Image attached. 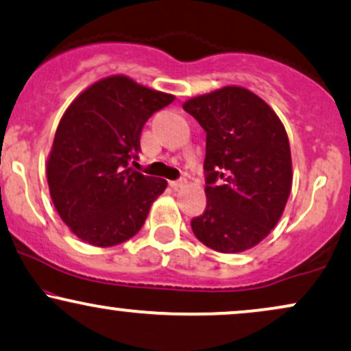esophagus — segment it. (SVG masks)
Instances as JSON below:
<instances>
[{
	"mask_svg": "<svg viewBox=\"0 0 351 351\" xmlns=\"http://www.w3.org/2000/svg\"><path fill=\"white\" fill-rule=\"evenodd\" d=\"M170 186L175 189V191H178V189L186 186V180L184 178H180V180H175V181H170Z\"/></svg>",
	"mask_w": 351,
	"mask_h": 351,
	"instance_id": "esophagus-1",
	"label": "esophagus"
}]
</instances>
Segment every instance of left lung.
Segmentation results:
<instances>
[{
	"label": "left lung",
	"instance_id": "left-lung-1",
	"mask_svg": "<svg viewBox=\"0 0 351 351\" xmlns=\"http://www.w3.org/2000/svg\"><path fill=\"white\" fill-rule=\"evenodd\" d=\"M206 132L208 206L191 221L196 239L222 253L248 250L280 221L293 168L286 130L263 99L226 86L186 101Z\"/></svg>",
	"mask_w": 351,
	"mask_h": 351
}]
</instances>
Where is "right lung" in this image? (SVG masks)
Masks as SVG:
<instances>
[{
	"label": "right lung",
	"instance_id": "add662e5",
	"mask_svg": "<svg viewBox=\"0 0 351 351\" xmlns=\"http://www.w3.org/2000/svg\"><path fill=\"white\" fill-rule=\"evenodd\" d=\"M175 96L109 77L83 91L63 114L47 162L53 206L77 237L96 247L132 239L167 180L135 171L141 134Z\"/></svg>",
	"mask_w": 351,
	"mask_h": 351
}]
</instances>
